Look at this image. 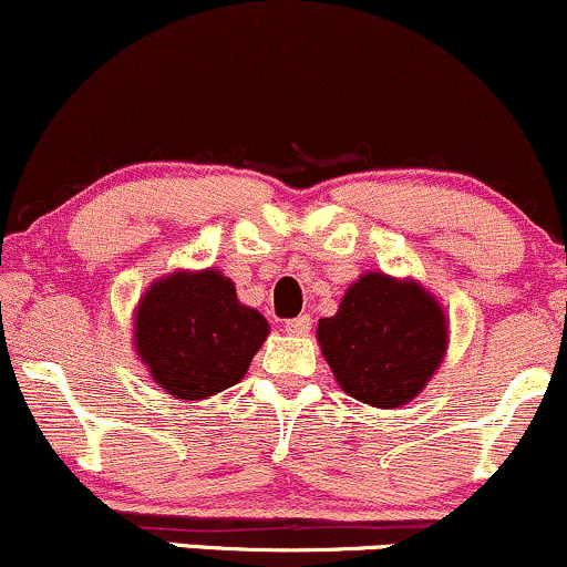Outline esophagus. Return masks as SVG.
Masks as SVG:
<instances>
[{
    "instance_id": "esophagus-1",
    "label": "esophagus",
    "mask_w": 567,
    "mask_h": 567,
    "mask_svg": "<svg viewBox=\"0 0 567 567\" xmlns=\"http://www.w3.org/2000/svg\"><path fill=\"white\" fill-rule=\"evenodd\" d=\"M312 329V318L310 316H297L291 321H286V334L291 337H305Z\"/></svg>"
}]
</instances>
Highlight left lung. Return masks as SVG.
I'll use <instances>...</instances> for the list:
<instances>
[{"label": "left lung", "instance_id": "left-lung-1", "mask_svg": "<svg viewBox=\"0 0 567 567\" xmlns=\"http://www.w3.org/2000/svg\"><path fill=\"white\" fill-rule=\"evenodd\" d=\"M318 344L337 384L374 409H401L427 388L449 350L443 305L416 278L363 272L339 310L318 321Z\"/></svg>", "mask_w": 567, "mask_h": 567}]
</instances>
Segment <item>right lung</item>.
<instances>
[{
  "label": "right lung",
  "mask_w": 567,
  "mask_h": 567,
  "mask_svg": "<svg viewBox=\"0 0 567 567\" xmlns=\"http://www.w3.org/2000/svg\"><path fill=\"white\" fill-rule=\"evenodd\" d=\"M270 334L265 316L217 268L156 278L135 305L132 344L148 377L177 401L233 388Z\"/></svg>",
  "instance_id": "1"
}]
</instances>
